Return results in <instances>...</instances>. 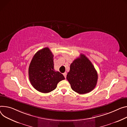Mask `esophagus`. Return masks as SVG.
Listing matches in <instances>:
<instances>
[{"label":"esophagus","mask_w":127,"mask_h":127,"mask_svg":"<svg viewBox=\"0 0 127 127\" xmlns=\"http://www.w3.org/2000/svg\"><path fill=\"white\" fill-rule=\"evenodd\" d=\"M63 75H64V76L65 78H66V75H67V74H66V72H65V73H63Z\"/></svg>","instance_id":"esophagus-1"}]
</instances>
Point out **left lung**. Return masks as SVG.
I'll list each match as a JSON object with an SVG mask.
<instances>
[{
  "instance_id": "8db88e82",
  "label": "left lung",
  "mask_w": 127,
  "mask_h": 127,
  "mask_svg": "<svg viewBox=\"0 0 127 127\" xmlns=\"http://www.w3.org/2000/svg\"><path fill=\"white\" fill-rule=\"evenodd\" d=\"M66 78L74 91L84 94L95 88L98 74L92 62L85 55L81 54L71 64Z\"/></svg>"
}]
</instances>
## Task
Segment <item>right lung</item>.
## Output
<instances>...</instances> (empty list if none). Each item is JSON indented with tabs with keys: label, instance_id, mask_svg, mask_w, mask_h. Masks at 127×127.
I'll list each match as a JSON object with an SVG mask.
<instances>
[{
	"label": "right lung",
	"instance_id": "right-lung-1",
	"mask_svg": "<svg viewBox=\"0 0 127 127\" xmlns=\"http://www.w3.org/2000/svg\"><path fill=\"white\" fill-rule=\"evenodd\" d=\"M53 58L49 48H45L34 55L29 65L30 82L34 89L43 93L54 90L58 83L65 79L62 74L54 70Z\"/></svg>",
	"mask_w": 127,
	"mask_h": 127
}]
</instances>
